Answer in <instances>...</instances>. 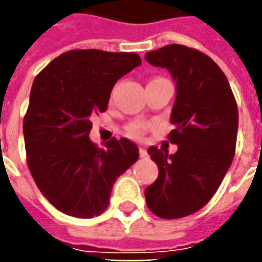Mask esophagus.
Listing matches in <instances>:
<instances>
[{"label":"esophagus","mask_w":262,"mask_h":262,"mask_svg":"<svg viewBox=\"0 0 262 262\" xmlns=\"http://www.w3.org/2000/svg\"><path fill=\"white\" fill-rule=\"evenodd\" d=\"M139 153H140V157H142V159H146V157H147V156H148L147 150H146V148H144V147L139 148Z\"/></svg>","instance_id":"34e87169"}]
</instances>
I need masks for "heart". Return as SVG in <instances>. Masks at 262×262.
<instances>
[{"instance_id":"b5f03b06","label":"heart","mask_w":262,"mask_h":262,"mask_svg":"<svg viewBox=\"0 0 262 262\" xmlns=\"http://www.w3.org/2000/svg\"><path fill=\"white\" fill-rule=\"evenodd\" d=\"M144 130H146V125L142 123V122H135V123H132L127 127V133L132 137H142Z\"/></svg>"}]
</instances>
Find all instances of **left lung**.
Returning a JSON list of instances; mask_svg holds the SVG:
<instances>
[{"label": "left lung", "mask_w": 262, "mask_h": 262, "mask_svg": "<svg viewBox=\"0 0 262 262\" xmlns=\"http://www.w3.org/2000/svg\"><path fill=\"white\" fill-rule=\"evenodd\" d=\"M154 67L170 71L177 97L168 135L177 153L150 147L159 167L146 188L148 209L163 219H180L212 199L230 168L236 151L238 109L225 73L209 56L182 45H167L146 53Z\"/></svg>", "instance_id": "left-lung-1"}]
</instances>
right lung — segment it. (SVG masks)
<instances>
[{"mask_svg": "<svg viewBox=\"0 0 262 262\" xmlns=\"http://www.w3.org/2000/svg\"><path fill=\"white\" fill-rule=\"evenodd\" d=\"M142 64L136 53L70 50L36 75L24 119L26 161L54 208L90 219L108 208L115 181L139 159L127 139L105 148L90 140L91 116L105 112L120 77Z\"/></svg>", "mask_w": 262, "mask_h": 262, "instance_id": "right-lung-1", "label": "right lung"}]
</instances>
